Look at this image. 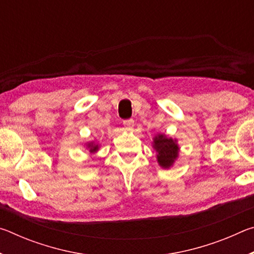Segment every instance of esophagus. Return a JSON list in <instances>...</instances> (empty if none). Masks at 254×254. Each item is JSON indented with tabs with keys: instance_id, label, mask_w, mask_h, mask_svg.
<instances>
[{
	"instance_id": "1",
	"label": "esophagus",
	"mask_w": 254,
	"mask_h": 254,
	"mask_svg": "<svg viewBox=\"0 0 254 254\" xmlns=\"http://www.w3.org/2000/svg\"><path fill=\"white\" fill-rule=\"evenodd\" d=\"M123 126L126 127V128H127V131L132 130V127H134V120H132V119L126 120V121H123Z\"/></svg>"
}]
</instances>
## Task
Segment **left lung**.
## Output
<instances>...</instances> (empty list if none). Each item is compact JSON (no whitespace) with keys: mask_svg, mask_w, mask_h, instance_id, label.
<instances>
[{"mask_svg":"<svg viewBox=\"0 0 254 254\" xmlns=\"http://www.w3.org/2000/svg\"><path fill=\"white\" fill-rule=\"evenodd\" d=\"M152 147L157 151V160L160 167L165 169L173 167L179 154L177 140L159 133L153 137Z\"/></svg>","mask_w":254,"mask_h":254,"instance_id":"obj_1","label":"left lung"}]
</instances>
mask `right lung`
Wrapping results in <instances>:
<instances>
[{"mask_svg":"<svg viewBox=\"0 0 254 254\" xmlns=\"http://www.w3.org/2000/svg\"><path fill=\"white\" fill-rule=\"evenodd\" d=\"M87 148L89 149V152L91 153H94V152H96L97 150H98V144H95V142H89L88 144H87Z\"/></svg>","mask_w":254,"mask_h":254,"instance_id":"1","label":"right lung"}]
</instances>
